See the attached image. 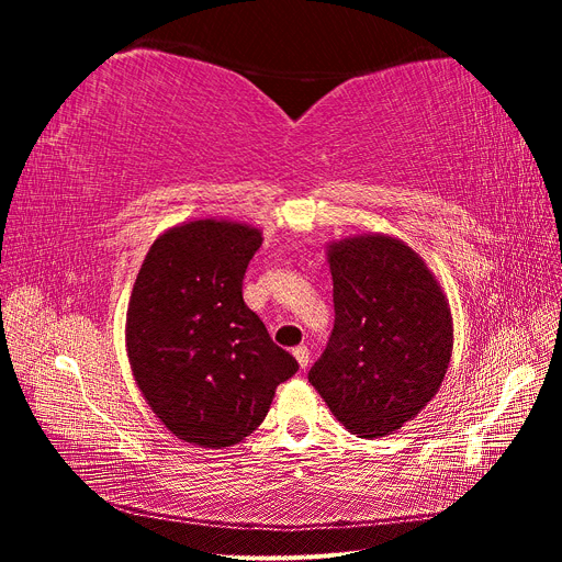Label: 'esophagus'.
<instances>
[{"mask_svg": "<svg viewBox=\"0 0 562 562\" xmlns=\"http://www.w3.org/2000/svg\"><path fill=\"white\" fill-rule=\"evenodd\" d=\"M293 353H295V359H297L300 368H307V366L312 363V356H310V349H307V347H304V345L295 347V349H293Z\"/></svg>", "mask_w": 562, "mask_h": 562, "instance_id": "obj_1", "label": "esophagus"}]
</instances>
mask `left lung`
Returning <instances> with one entry per match:
<instances>
[{
    "label": "left lung",
    "instance_id": "8db88e82",
    "mask_svg": "<svg viewBox=\"0 0 562 562\" xmlns=\"http://www.w3.org/2000/svg\"><path fill=\"white\" fill-rule=\"evenodd\" d=\"M335 326L310 382L345 429L389 436L417 417L452 356V314L434 271L396 236L328 244Z\"/></svg>",
    "mask_w": 562,
    "mask_h": 562
}]
</instances>
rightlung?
Wrapping results in <instances>:
<instances>
[{
	"label": "right lung",
	"mask_w": 562,
	"mask_h": 562,
	"mask_svg": "<svg viewBox=\"0 0 562 562\" xmlns=\"http://www.w3.org/2000/svg\"><path fill=\"white\" fill-rule=\"evenodd\" d=\"M262 232L190 220L157 236L133 283L126 353L147 405L184 443L229 448L260 427L297 361L241 295Z\"/></svg>",
	"instance_id": "add662e5"
}]
</instances>
